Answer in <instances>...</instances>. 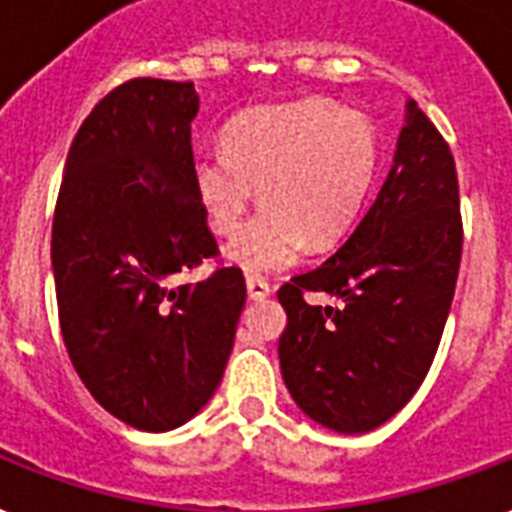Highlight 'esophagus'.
I'll return each instance as SVG.
<instances>
[{
	"mask_svg": "<svg viewBox=\"0 0 512 512\" xmlns=\"http://www.w3.org/2000/svg\"><path fill=\"white\" fill-rule=\"evenodd\" d=\"M245 288H248V296H251L253 301L267 299L269 293H272V288H269L267 280H261V277H253V275L245 280Z\"/></svg>",
	"mask_w": 512,
	"mask_h": 512,
	"instance_id": "1",
	"label": "esophagus"
}]
</instances>
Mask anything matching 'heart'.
<instances>
[{"mask_svg":"<svg viewBox=\"0 0 512 512\" xmlns=\"http://www.w3.org/2000/svg\"><path fill=\"white\" fill-rule=\"evenodd\" d=\"M221 149L194 162V197L213 232L235 235L259 189L264 211L227 248L245 272H280L310 248H334L355 227L379 168L368 117L320 98L237 117Z\"/></svg>","mask_w":512,"mask_h":512,"instance_id":"obj_1","label":"heart"}]
</instances>
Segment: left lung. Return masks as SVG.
<instances>
[{
	"label": "left lung",
	"mask_w": 512,
	"mask_h": 512,
	"mask_svg": "<svg viewBox=\"0 0 512 512\" xmlns=\"http://www.w3.org/2000/svg\"><path fill=\"white\" fill-rule=\"evenodd\" d=\"M462 259L454 157L406 101L392 168L355 232L277 291L288 315L277 355L296 406L320 427L358 435L384 425L425 382ZM334 295L336 308L303 301Z\"/></svg>",
	"instance_id": "left-lung-1"
}]
</instances>
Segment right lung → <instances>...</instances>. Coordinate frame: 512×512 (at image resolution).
I'll return each mask as SVG.
<instances>
[{
	"mask_svg": "<svg viewBox=\"0 0 512 512\" xmlns=\"http://www.w3.org/2000/svg\"><path fill=\"white\" fill-rule=\"evenodd\" d=\"M192 82L130 79L74 136L53 219L58 318L79 379L144 433L176 430L219 387L245 307L237 267L170 277L216 253L192 186Z\"/></svg>",
	"mask_w": 512,
	"mask_h": 512,
	"instance_id": "1",
	"label": "right lung"
}]
</instances>
